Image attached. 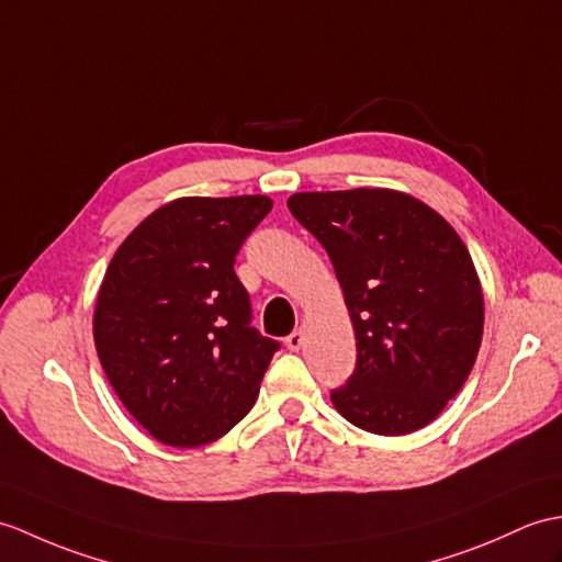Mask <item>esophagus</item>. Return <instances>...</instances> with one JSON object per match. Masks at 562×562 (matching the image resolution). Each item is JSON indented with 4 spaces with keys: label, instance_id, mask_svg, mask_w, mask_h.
Instances as JSON below:
<instances>
[{
    "label": "esophagus",
    "instance_id": "obj_1",
    "mask_svg": "<svg viewBox=\"0 0 562 562\" xmlns=\"http://www.w3.org/2000/svg\"><path fill=\"white\" fill-rule=\"evenodd\" d=\"M284 345H286V349H292V351L302 349V345H304V330H302V328L294 330L290 337H286Z\"/></svg>",
    "mask_w": 562,
    "mask_h": 562
}]
</instances>
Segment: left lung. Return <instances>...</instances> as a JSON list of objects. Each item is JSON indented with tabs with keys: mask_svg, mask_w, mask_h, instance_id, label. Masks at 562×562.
<instances>
[{
	"mask_svg": "<svg viewBox=\"0 0 562 562\" xmlns=\"http://www.w3.org/2000/svg\"><path fill=\"white\" fill-rule=\"evenodd\" d=\"M292 215L328 251L357 337V369L330 393L378 436L428 426L460 393L484 335V292L460 234L409 193L302 191Z\"/></svg>",
	"mask_w": 562,
	"mask_h": 562,
	"instance_id": "1",
	"label": "left lung"
}]
</instances>
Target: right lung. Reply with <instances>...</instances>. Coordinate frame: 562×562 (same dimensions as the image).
I'll return each mask as SVG.
<instances>
[{"instance_id": "obj_1", "label": "right lung", "mask_w": 562, "mask_h": 562, "mask_svg": "<svg viewBox=\"0 0 562 562\" xmlns=\"http://www.w3.org/2000/svg\"><path fill=\"white\" fill-rule=\"evenodd\" d=\"M268 195L169 201L128 234L98 292L100 363L128 414L172 448L207 446L251 412L278 342L251 328L234 256Z\"/></svg>"}]
</instances>
